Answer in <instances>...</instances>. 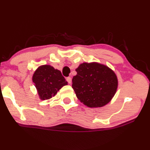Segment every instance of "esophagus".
Instances as JSON below:
<instances>
[{
  "label": "esophagus",
  "instance_id": "obj_1",
  "mask_svg": "<svg viewBox=\"0 0 150 150\" xmlns=\"http://www.w3.org/2000/svg\"><path fill=\"white\" fill-rule=\"evenodd\" d=\"M66 80H67V82H68V83H69V84L71 83V82H72V79H71V77H67V78H66Z\"/></svg>",
  "mask_w": 150,
  "mask_h": 150
}]
</instances>
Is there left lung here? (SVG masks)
Wrapping results in <instances>:
<instances>
[{"label": "left lung", "instance_id": "left-lung-1", "mask_svg": "<svg viewBox=\"0 0 150 150\" xmlns=\"http://www.w3.org/2000/svg\"><path fill=\"white\" fill-rule=\"evenodd\" d=\"M75 70L72 87L81 102L97 108L111 100L116 92L118 79L111 68L98 63H83Z\"/></svg>", "mask_w": 150, "mask_h": 150}]
</instances>
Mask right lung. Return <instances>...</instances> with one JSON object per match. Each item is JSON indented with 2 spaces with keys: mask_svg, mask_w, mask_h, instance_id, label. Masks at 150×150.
Masks as SVG:
<instances>
[{
  "mask_svg": "<svg viewBox=\"0 0 150 150\" xmlns=\"http://www.w3.org/2000/svg\"><path fill=\"white\" fill-rule=\"evenodd\" d=\"M32 81L42 100L54 97L60 89L68 85L61 72L49 65L39 66L34 72Z\"/></svg>",
  "mask_w": 150,
  "mask_h": 150,
  "instance_id": "add662e5",
  "label": "right lung"
}]
</instances>
